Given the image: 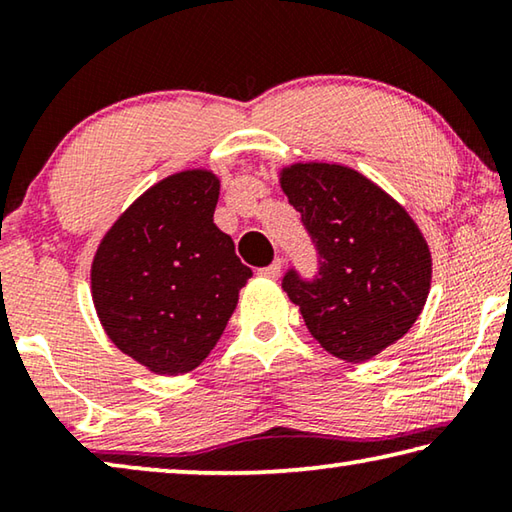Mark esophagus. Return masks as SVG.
Instances as JSON below:
<instances>
[{"mask_svg": "<svg viewBox=\"0 0 512 512\" xmlns=\"http://www.w3.org/2000/svg\"><path fill=\"white\" fill-rule=\"evenodd\" d=\"M280 271H282V259H275V262H273L271 266L259 268V275H262V277H268V280H275V277L280 275Z\"/></svg>", "mask_w": 512, "mask_h": 512, "instance_id": "1", "label": "esophagus"}]
</instances>
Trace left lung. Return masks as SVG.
<instances>
[{
	"mask_svg": "<svg viewBox=\"0 0 512 512\" xmlns=\"http://www.w3.org/2000/svg\"><path fill=\"white\" fill-rule=\"evenodd\" d=\"M320 255L314 282L284 277L311 336L348 363H363L409 332L427 305L433 259L413 216L357 169L293 162L277 171Z\"/></svg>",
	"mask_w": 512,
	"mask_h": 512,
	"instance_id": "obj_1",
	"label": "left lung"
}]
</instances>
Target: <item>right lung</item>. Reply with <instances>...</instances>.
I'll return each mask as SVG.
<instances>
[{
	"instance_id": "obj_1",
	"label": "right lung",
	"mask_w": 512,
	"mask_h": 512,
	"mask_svg": "<svg viewBox=\"0 0 512 512\" xmlns=\"http://www.w3.org/2000/svg\"><path fill=\"white\" fill-rule=\"evenodd\" d=\"M219 192L212 169L171 173L117 216L92 257L90 291L103 332L153 375L201 366L253 277L216 228Z\"/></svg>"
}]
</instances>
